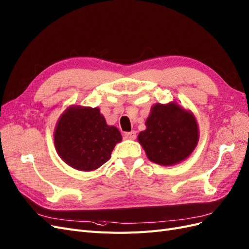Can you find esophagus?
Returning a JSON list of instances; mask_svg holds the SVG:
<instances>
[{
  "instance_id": "obj_1",
  "label": "esophagus",
  "mask_w": 249,
  "mask_h": 249,
  "mask_svg": "<svg viewBox=\"0 0 249 249\" xmlns=\"http://www.w3.org/2000/svg\"><path fill=\"white\" fill-rule=\"evenodd\" d=\"M124 139H130V140H134L136 138V132L135 131H131V132H126L124 134Z\"/></svg>"
}]
</instances>
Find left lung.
<instances>
[{
  "mask_svg": "<svg viewBox=\"0 0 249 249\" xmlns=\"http://www.w3.org/2000/svg\"><path fill=\"white\" fill-rule=\"evenodd\" d=\"M138 141L154 163L170 166L185 160L198 141L195 117L176 103L156 104Z\"/></svg>",
  "mask_w": 249,
  "mask_h": 249,
  "instance_id": "1",
  "label": "left lung"
}]
</instances>
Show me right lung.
I'll return each instance as SVG.
<instances>
[{"label": "right lung", "instance_id": "obj_1", "mask_svg": "<svg viewBox=\"0 0 249 249\" xmlns=\"http://www.w3.org/2000/svg\"><path fill=\"white\" fill-rule=\"evenodd\" d=\"M122 135L108 125L99 108L71 107L60 117L54 142L58 155L74 169L90 171L101 167Z\"/></svg>", "mask_w": 249, "mask_h": 249}]
</instances>
